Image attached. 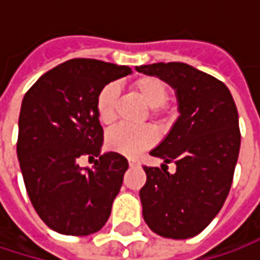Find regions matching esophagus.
Listing matches in <instances>:
<instances>
[{
	"label": "esophagus",
	"instance_id": "esophagus-1",
	"mask_svg": "<svg viewBox=\"0 0 260 260\" xmlns=\"http://www.w3.org/2000/svg\"><path fill=\"white\" fill-rule=\"evenodd\" d=\"M128 162H129L131 167H137V166L140 164V161H138V158H129V159H128Z\"/></svg>",
	"mask_w": 260,
	"mask_h": 260
}]
</instances>
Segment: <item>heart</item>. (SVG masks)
Returning a JSON list of instances; mask_svg holds the SVG:
<instances>
[{
	"instance_id": "heart-1",
	"label": "heart",
	"mask_w": 260,
	"mask_h": 260,
	"mask_svg": "<svg viewBox=\"0 0 260 260\" xmlns=\"http://www.w3.org/2000/svg\"><path fill=\"white\" fill-rule=\"evenodd\" d=\"M129 88L149 107V117L159 126L169 123V87L162 79L156 77H138L129 82ZM117 87L114 84L104 85L94 101V110L102 125L108 126L116 119ZM156 135L150 126L128 128L117 126L105 137V146L108 150L125 156H137L143 150L155 144Z\"/></svg>"
}]
</instances>
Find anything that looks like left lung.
I'll return each instance as SVG.
<instances>
[{
    "instance_id": "left-lung-1",
    "label": "left lung",
    "mask_w": 260,
    "mask_h": 260,
    "mask_svg": "<svg viewBox=\"0 0 260 260\" xmlns=\"http://www.w3.org/2000/svg\"><path fill=\"white\" fill-rule=\"evenodd\" d=\"M138 72L169 82L179 102V119L150 152L162 167H143V217L152 232L186 239L199 235L220 212L234 181L241 132L229 88L185 63L137 66ZM175 162L177 172L168 173Z\"/></svg>"
}]
</instances>
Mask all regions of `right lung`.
I'll list each match as a JSON object with an SVG mask.
<instances>
[{
    "instance_id": "obj_1",
    "label": "right lung",
    "mask_w": 260,
    "mask_h": 260,
    "mask_svg": "<svg viewBox=\"0 0 260 260\" xmlns=\"http://www.w3.org/2000/svg\"><path fill=\"white\" fill-rule=\"evenodd\" d=\"M128 74V66L74 58L42 75L24 96L16 144L21 172L36 212L58 234L85 236L108 221L128 159L101 155L104 129L94 101L104 85ZM81 156L100 158L94 171L79 167Z\"/></svg>"
}]
</instances>
